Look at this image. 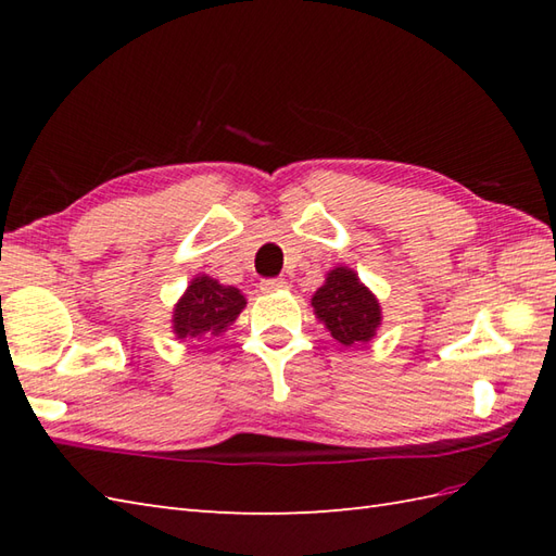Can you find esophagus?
Returning a JSON list of instances; mask_svg holds the SVG:
<instances>
[{
    "mask_svg": "<svg viewBox=\"0 0 556 556\" xmlns=\"http://www.w3.org/2000/svg\"><path fill=\"white\" fill-rule=\"evenodd\" d=\"M260 289H263L265 293L281 291V289H287V281L285 279H263L260 281Z\"/></svg>",
    "mask_w": 556,
    "mask_h": 556,
    "instance_id": "34e87169",
    "label": "esophagus"
}]
</instances>
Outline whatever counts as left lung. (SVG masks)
<instances>
[{
  "label": "left lung",
  "instance_id": "left-lung-1",
  "mask_svg": "<svg viewBox=\"0 0 556 556\" xmlns=\"http://www.w3.org/2000/svg\"><path fill=\"white\" fill-rule=\"evenodd\" d=\"M311 303L317 320L325 323L341 346L368 344L382 325V308L375 293L349 267L329 269Z\"/></svg>",
  "mask_w": 556,
  "mask_h": 556
}]
</instances>
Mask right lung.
I'll list each match as a JSON object with an SVG mask.
<instances>
[{"mask_svg":"<svg viewBox=\"0 0 556 556\" xmlns=\"http://www.w3.org/2000/svg\"><path fill=\"white\" fill-rule=\"evenodd\" d=\"M243 308L245 299L239 289L224 287L217 279L200 275L174 305L172 329L176 339L205 341L227 332Z\"/></svg>","mask_w":556,"mask_h":556,"instance_id":"right-lung-1","label":"right lung"}]
</instances>
